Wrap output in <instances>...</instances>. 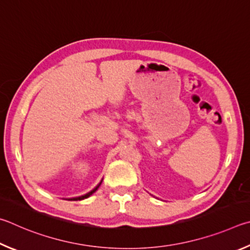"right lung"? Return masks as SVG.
<instances>
[{"label":"right lung","instance_id":"1","mask_svg":"<svg viewBox=\"0 0 250 250\" xmlns=\"http://www.w3.org/2000/svg\"><path fill=\"white\" fill-rule=\"evenodd\" d=\"M101 183H102V181H101L98 186H96L93 190L92 191H90L89 193H86V194H84V195H81V196H78V198H72V199H69V201H81V200H84V199H86V198H89L90 195H92L94 193V192L99 189V187L101 186Z\"/></svg>","mask_w":250,"mask_h":250}]
</instances>
